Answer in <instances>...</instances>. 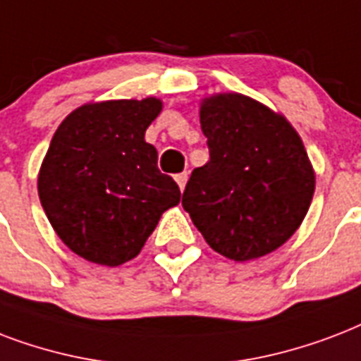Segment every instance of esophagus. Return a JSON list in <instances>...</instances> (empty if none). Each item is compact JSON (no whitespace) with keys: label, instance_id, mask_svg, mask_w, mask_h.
<instances>
[{"label":"esophagus","instance_id":"1","mask_svg":"<svg viewBox=\"0 0 361 361\" xmlns=\"http://www.w3.org/2000/svg\"><path fill=\"white\" fill-rule=\"evenodd\" d=\"M175 180H177V184L180 186V190H184V186H186V180H188V173H178V175H175Z\"/></svg>","mask_w":361,"mask_h":361}]
</instances>
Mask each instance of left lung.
Here are the masks:
<instances>
[{"label":"left lung","instance_id":"8db88e82","mask_svg":"<svg viewBox=\"0 0 361 361\" xmlns=\"http://www.w3.org/2000/svg\"><path fill=\"white\" fill-rule=\"evenodd\" d=\"M209 161L195 167L183 207L209 247L235 262L273 252L305 219L314 171L284 116L241 94L203 102Z\"/></svg>","mask_w":361,"mask_h":361}]
</instances>
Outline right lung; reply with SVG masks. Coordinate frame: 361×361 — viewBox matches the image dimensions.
Segmentation results:
<instances>
[{"label": "right lung", "mask_w": 361, "mask_h": 361, "mask_svg": "<svg viewBox=\"0 0 361 361\" xmlns=\"http://www.w3.org/2000/svg\"><path fill=\"white\" fill-rule=\"evenodd\" d=\"M160 111L156 97L90 103L56 130L39 171V200L80 258L109 267L135 258L161 214L180 201L145 141Z\"/></svg>", "instance_id": "obj_1"}]
</instances>
